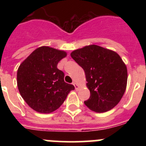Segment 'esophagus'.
I'll return each mask as SVG.
<instances>
[{
    "mask_svg": "<svg viewBox=\"0 0 146 146\" xmlns=\"http://www.w3.org/2000/svg\"><path fill=\"white\" fill-rule=\"evenodd\" d=\"M73 85H74V88H75L76 90H77V89L79 88V86H78V85H77L75 82H73Z\"/></svg>",
    "mask_w": 146,
    "mask_h": 146,
    "instance_id": "34e87169",
    "label": "esophagus"
}]
</instances>
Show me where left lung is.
Here are the masks:
<instances>
[{
	"instance_id": "1",
	"label": "left lung",
	"mask_w": 146,
	"mask_h": 146,
	"mask_svg": "<svg viewBox=\"0 0 146 146\" xmlns=\"http://www.w3.org/2000/svg\"><path fill=\"white\" fill-rule=\"evenodd\" d=\"M71 56L86 73L91 96L84 102L97 113L116 106L123 96L127 82V69L118 54L97 45L78 49Z\"/></svg>"
}]
</instances>
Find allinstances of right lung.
I'll return each instance as SVG.
<instances>
[{
  "instance_id": "1",
  "label": "right lung",
  "mask_w": 146,
  "mask_h": 146,
  "mask_svg": "<svg viewBox=\"0 0 146 146\" xmlns=\"http://www.w3.org/2000/svg\"><path fill=\"white\" fill-rule=\"evenodd\" d=\"M66 55L64 51L41 47L20 64L17 74L18 89L25 102L36 112L55 111L74 89L64 81V73L57 68Z\"/></svg>"
}]
</instances>
